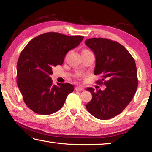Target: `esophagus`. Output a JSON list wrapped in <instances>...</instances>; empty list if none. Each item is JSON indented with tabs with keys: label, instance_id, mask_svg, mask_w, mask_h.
Segmentation results:
<instances>
[{
	"label": "esophagus",
	"instance_id": "1",
	"mask_svg": "<svg viewBox=\"0 0 152 152\" xmlns=\"http://www.w3.org/2000/svg\"><path fill=\"white\" fill-rule=\"evenodd\" d=\"M75 89H76V91H83V89L82 87H81V86H77L76 88H75Z\"/></svg>",
	"mask_w": 152,
	"mask_h": 152
}]
</instances>
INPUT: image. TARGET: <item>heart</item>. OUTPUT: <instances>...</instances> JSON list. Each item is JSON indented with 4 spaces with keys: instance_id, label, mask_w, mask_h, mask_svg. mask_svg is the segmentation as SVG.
Returning <instances> with one entry per match:
<instances>
[{
    "instance_id": "b5f03b06",
    "label": "heart",
    "mask_w": 152,
    "mask_h": 152,
    "mask_svg": "<svg viewBox=\"0 0 152 152\" xmlns=\"http://www.w3.org/2000/svg\"><path fill=\"white\" fill-rule=\"evenodd\" d=\"M88 51V50H83L82 51Z\"/></svg>"
}]
</instances>
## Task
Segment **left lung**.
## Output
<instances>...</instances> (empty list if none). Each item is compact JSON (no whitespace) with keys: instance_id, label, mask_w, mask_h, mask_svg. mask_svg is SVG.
<instances>
[{"instance_id":"8db88e82","label":"left lung","mask_w":152,"mask_h":152,"mask_svg":"<svg viewBox=\"0 0 152 152\" xmlns=\"http://www.w3.org/2000/svg\"><path fill=\"white\" fill-rule=\"evenodd\" d=\"M86 44L95 56L94 74L101 76L97 83L106 86L103 91L87 88L92 99L86 108L96 118L111 119L124 110L136 93L138 79L134 59L117 42L93 38L86 40Z\"/></svg>"}]
</instances>
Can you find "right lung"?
Listing matches in <instances>:
<instances>
[{
  "label": "right lung",
  "mask_w": 152,
  "mask_h": 152,
  "mask_svg": "<svg viewBox=\"0 0 152 152\" xmlns=\"http://www.w3.org/2000/svg\"><path fill=\"white\" fill-rule=\"evenodd\" d=\"M83 36L46 33L34 38L21 51L17 63V83L25 104L33 112L49 115L62 108L74 88L69 83L53 85V66L63 63L68 51L76 48Z\"/></svg>",
  "instance_id": "right-lung-1"
}]
</instances>
